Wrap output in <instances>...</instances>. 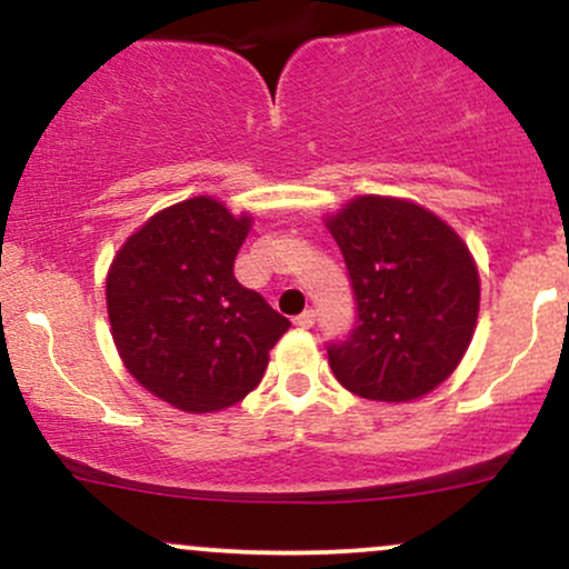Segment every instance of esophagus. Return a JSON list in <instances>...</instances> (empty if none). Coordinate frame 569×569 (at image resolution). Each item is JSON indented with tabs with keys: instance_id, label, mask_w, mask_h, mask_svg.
<instances>
[{
	"instance_id": "esophagus-1",
	"label": "esophagus",
	"mask_w": 569,
	"mask_h": 569,
	"mask_svg": "<svg viewBox=\"0 0 569 569\" xmlns=\"http://www.w3.org/2000/svg\"><path fill=\"white\" fill-rule=\"evenodd\" d=\"M293 323H297L299 329H312V326H316V312H312V310H305L302 316L293 318Z\"/></svg>"
}]
</instances>
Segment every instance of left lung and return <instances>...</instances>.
<instances>
[{"instance_id": "left-lung-1", "label": "left lung", "mask_w": 569, "mask_h": 569, "mask_svg": "<svg viewBox=\"0 0 569 569\" xmlns=\"http://www.w3.org/2000/svg\"><path fill=\"white\" fill-rule=\"evenodd\" d=\"M348 264L356 329L329 367L369 401H415L447 380L479 318V270L447 221L411 200L361 194L326 219Z\"/></svg>"}]
</instances>
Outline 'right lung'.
Wrapping results in <instances>:
<instances>
[{
  "mask_svg": "<svg viewBox=\"0 0 569 569\" xmlns=\"http://www.w3.org/2000/svg\"><path fill=\"white\" fill-rule=\"evenodd\" d=\"M251 217L200 194L162 208L122 243L107 310L122 363L189 415L221 411L257 388L289 321L234 280Z\"/></svg>",
  "mask_w": 569,
  "mask_h": 569,
  "instance_id": "add662e5",
  "label": "right lung"
}]
</instances>
